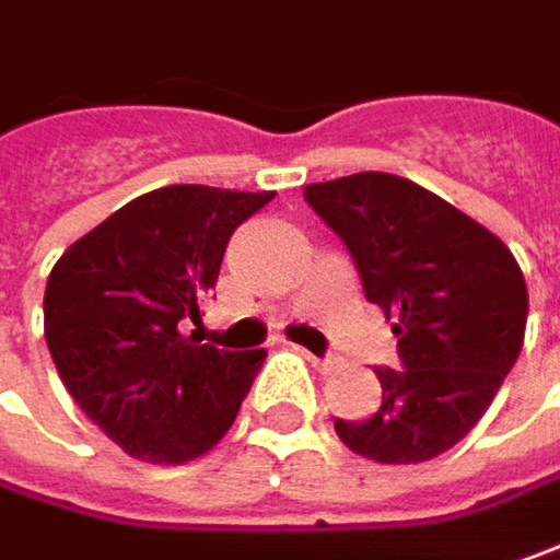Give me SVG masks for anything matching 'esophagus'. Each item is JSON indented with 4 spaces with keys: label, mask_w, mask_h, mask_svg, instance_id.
Returning <instances> with one entry per match:
<instances>
[{
    "label": "esophagus",
    "mask_w": 560,
    "mask_h": 560,
    "mask_svg": "<svg viewBox=\"0 0 560 560\" xmlns=\"http://www.w3.org/2000/svg\"><path fill=\"white\" fill-rule=\"evenodd\" d=\"M302 352H305V359H308L318 372H324V375L340 369V359H334V355H315V352H308V350H302Z\"/></svg>",
    "instance_id": "esophagus-1"
}]
</instances>
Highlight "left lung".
<instances>
[{"label":"left lung","instance_id":"8db88e82","mask_svg":"<svg viewBox=\"0 0 560 560\" xmlns=\"http://www.w3.org/2000/svg\"><path fill=\"white\" fill-rule=\"evenodd\" d=\"M302 195L347 245L365 299L394 318L400 355V369H375L377 412L334 429L369 460H432L482 419L517 362L529 308L520 265L482 223L390 173Z\"/></svg>","mask_w":560,"mask_h":560}]
</instances>
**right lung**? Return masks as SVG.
<instances>
[{
    "label": "right lung",
    "mask_w": 560,
    "mask_h": 560,
    "mask_svg": "<svg viewBox=\"0 0 560 560\" xmlns=\"http://www.w3.org/2000/svg\"><path fill=\"white\" fill-rule=\"evenodd\" d=\"M273 191L166 185L109 213L56 261L46 347L88 419L126 454L185 463L236 422L265 350L185 337L213 293L226 242Z\"/></svg>",
    "instance_id": "right-lung-1"
}]
</instances>
